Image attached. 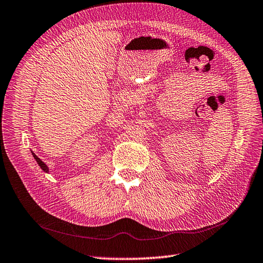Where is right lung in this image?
Listing matches in <instances>:
<instances>
[{
    "label": "right lung",
    "instance_id": "right-lung-1",
    "mask_svg": "<svg viewBox=\"0 0 263 263\" xmlns=\"http://www.w3.org/2000/svg\"><path fill=\"white\" fill-rule=\"evenodd\" d=\"M32 155H33V157H34V159H35V161H36V163L39 164V166H40V167H41V170H42L43 172L48 173V172H49V167H48V166H47L46 164H44V163L41 161V159H40L39 157H37V156L35 155L34 153H32Z\"/></svg>",
    "mask_w": 263,
    "mask_h": 263
}]
</instances>
